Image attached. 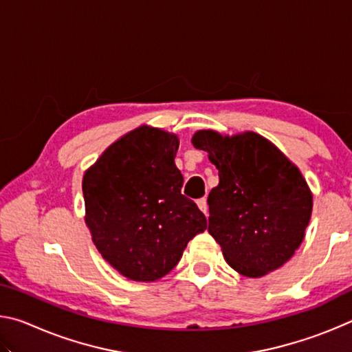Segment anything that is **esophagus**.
Listing matches in <instances>:
<instances>
[{
    "instance_id": "34e87169",
    "label": "esophagus",
    "mask_w": 352,
    "mask_h": 352,
    "mask_svg": "<svg viewBox=\"0 0 352 352\" xmlns=\"http://www.w3.org/2000/svg\"><path fill=\"white\" fill-rule=\"evenodd\" d=\"M197 205H199V208H200V211L205 212L206 216H208V204H206V199H205V197H204V199H199V200H197Z\"/></svg>"
}]
</instances>
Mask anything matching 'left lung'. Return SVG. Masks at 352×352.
I'll return each mask as SVG.
<instances>
[{
  "label": "left lung",
  "mask_w": 352,
  "mask_h": 352,
  "mask_svg": "<svg viewBox=\"0 0 352 352\" xmlns=\"http://www.w3.org/2000/svg\"><path fill=\"white\" fill-rule=\"evenodd\" d=\"M195 148L219 169L208 195V231L236 272L267 275L285 264L305 239L312 194L301 172L270 141L247 132L222 136L200 130Z\"/></svg>",
  "instance_id": "8db88e82"
}]
</instances>
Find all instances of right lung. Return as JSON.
<instances>
[{"label": "right lung", "instance_id": "1", "mask_svg": "<svg viewBox=\"0 0 352 352\" xmlns=\"http://www.w3.org/2000/svg\"><path fill=\"white\" fill-rule=\"evenodd\" d=\"M175 135L142 126L107 148L82 182L85 222L111 267L133 281L163 278L206 217L182 194Z\"/></svg>", "mask_w": 352, "mask_h": 352}]
</instances>
